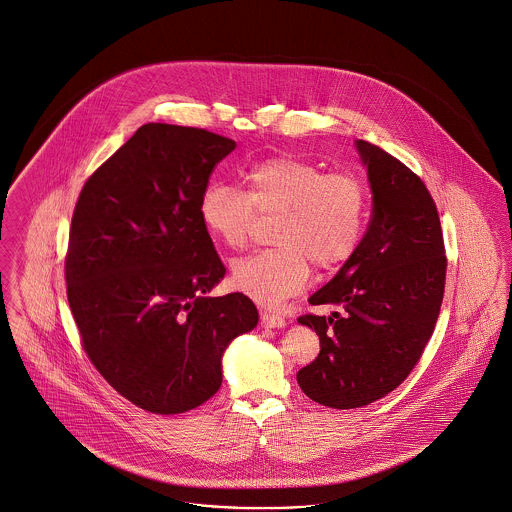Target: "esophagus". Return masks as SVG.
<instances>
[{
  "label": "esophagus",
  "instance_id": "obj_1",
  "mask_svg": "<svg viewBox=\"0 0 512 512\" xmlns=\"http://www.w3.org/2000/svg\"><path fill=\"white\" fill-rule=\"evenodd\" d=\"M261 324L267 328H282V326H286V318L280 317L278 313H272V311H261Z\"/></svg>",
  "mask_w": 512,
  "mask_h": 512
}]
</instances>
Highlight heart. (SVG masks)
<instances>
[{
    "label": "heart",
    "instance_id": "heart-1",
    "mask_svg": "<svg viewBox=\"0 0 512 512\" xmlns=\"http://www.w3.org/2000/svg\"><path fill=\"white\" fill-rule=\"evenodd\" d=\"M247 192L211 182L199 199L207 230L226 247H242L259 215L274 217L272 242L232 265L238 292L265 307H278L301 292L311 263L318 270L343 265L365 234L368 195L351 172H324L318 165L278 155L245 172Z\"/></svg>",
    "mask_w": 512,
    "mask_h": 512
}]
</instances>
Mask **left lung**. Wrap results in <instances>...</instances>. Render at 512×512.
<instances>
[{"mask_svg": "<svg viewBox=\"0 0 512 512\" xmlns=\"http://www.w3.org/2000/svg\"><path fill=\"white\" fill-rule=\"evenodd\" d=\"M357 149L372 190V217L355 253L311 305H338L332 317L303 315L320 353L297 372L307 397L357 409L395 390L420 361L438 322L447 257L438 209L409 167L365 140Z\"/></svg>", "mask_w": 512, "mask_h": 512, "instance_id": "8db88e82", "label": "left lung"}]
</instances>
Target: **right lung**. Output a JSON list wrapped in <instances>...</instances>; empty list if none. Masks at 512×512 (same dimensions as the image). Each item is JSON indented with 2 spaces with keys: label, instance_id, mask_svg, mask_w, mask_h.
Returning a JSON list of instances; mask_svg holds the SVG:
<instances>
[{
  "label": "right lung",
  "instance_id": "right-lung-1",
  "mask_svg": "<svg viewBox=\"0 0 512 512\" xmlns=\"http://www.w3.org/2000/svg\"><path fill=\"white\" fill-rule=\"evenodd\" d=\"M234 147L203 128L149 122L74 207L65 280L80 343L107 384L149 413L213 397L224 349L259 320L244 293L207 295L226 268L199 199Z\"/></svg>",
  "mask_w": 512,
  "mask_h": 512
}]
</instances>
